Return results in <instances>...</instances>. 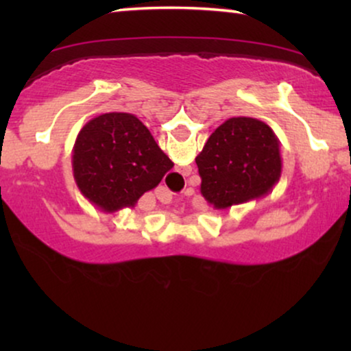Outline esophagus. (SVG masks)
Returning <instances> with one entry per match:
<instances>
[{"label":"esophagus","mask_w":351,"mask_h":351,"mask_svg":"<svg viewBox=\"0 0 351 351\" xmlns=\"http://www.w3.org/2000/svg\"><path fill=\"white\" fill-rule=\"evenodd\" d=\"M165 195H169V196H171V193H169V191H167V190L165 191Z\"/></svg>","instance_id":"esophagus-1"}]
</instances>
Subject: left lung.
<instances>
[{
    "label": "left lung",
    "mask_w": 351,
    "mask_h": 351,
    "mask_svg": "<svg viewBox=\"0 0 351 351\" xmlns=\"http://www.w3.org/2000/svg\"><path fill=\"white\" fill-rule=\"evenodd\" d=\"M195 161L201 195L219 210L270 193L282 167L276 134L267 123L247 117L220 124Z\"/></svg>",
    "instance_id": "1"
}]
</instances>
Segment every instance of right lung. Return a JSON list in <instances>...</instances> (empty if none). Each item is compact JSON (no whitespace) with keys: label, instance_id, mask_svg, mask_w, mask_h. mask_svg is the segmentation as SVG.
I'll return each instance as SVG.
<instances>
[{"label":"right lung","instance_id":"1","mask_svg":"<svg viewBox=\"0 0 351 351\" xmlns=\"http://www.w3.org/2000/svg\"><path fill=\"white\" fill-rule=\"evenodd\" d=\"M172 166L145 124L131 113L90 119L81 128L71 155L81 195L108 214L134 208Z\"/></svg>","mask_w":351,"mask_h":351}]
</instances>
